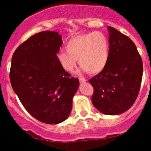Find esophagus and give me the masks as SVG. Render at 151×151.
<instances>
[{
  "label": "esophagus",
  "instance_id": "esophagus-1",
  "mask_svg": "<svg viewBox=\"0 0 151 151\" xmlns=\"http://www.w3.org/2000/svg\"><path fill=\"white\" fill-rule=\"evenodd\" d=\"M86 81H87V80L85 79V78H79V82H80V83H81V84L85 83V82H86Z\"/></svg>",
  "mask_w": 151,
  "mask_h": 151
}]
</instances>
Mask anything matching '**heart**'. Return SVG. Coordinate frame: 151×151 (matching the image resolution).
Wrapping results in <instances>:
<instances>
[{
	"label": "heart",
	"mask_w": 151,
	"mask_h": 151,
	"mask_svg": "<svg viewBox=\"0 0 151 151\" xmlns=\"http://www.w3.org/2000/svg\"><path fill=\"white\" fill-rule=\"evenodd\" d=\"M66 52L59 51L57 60L63 69L72 73L77 64L82 71L97 74L106 67L110 57V42L101 32L77 35L72 37L65 46Z\"/></svg>",
	"instance_id": "1"
}]
</instances>
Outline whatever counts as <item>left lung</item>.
<instances>
[{
	"instance_id": "obj_1",
	"label": "left lung",
	"mask_w": 151,
	"mask_h": 151,
	"mask_svg": "<svg viewBox=\"0 0 151 151\" xmlns=\"http://www.w3.org/2000/svg\"><path fill=\"white\" fill-rule=\"evenodd\" d=\"M110 57L106 67L89 80L94 88L93 105L106 115L127 111L141 87L143 63L132 40L115 28L108 27Z\"/></svg>"
}]
</instances>
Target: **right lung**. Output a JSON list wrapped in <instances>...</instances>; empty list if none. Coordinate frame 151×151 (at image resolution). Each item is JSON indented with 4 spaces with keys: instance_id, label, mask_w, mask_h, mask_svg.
Masks as SVG:
<instances>
[{
    "instance_id": "add662e5",
    "label": "right lung",
    "mask_w": 151,
    "mask_h": 151,
    "mask_svg": "<svg viewBox=\"0 0 151 151\" xmlns=\"http://www.w3.org/2000/svg\"><path fill=\"white\" fill-rule=\"evenodd\" d=\"M62 44L57 32H41L19 45L12 57V88L26 110L44 123L66 120L79 86L78 78L71 77L57 61Z\"/></svg>"
}]
</instances>
